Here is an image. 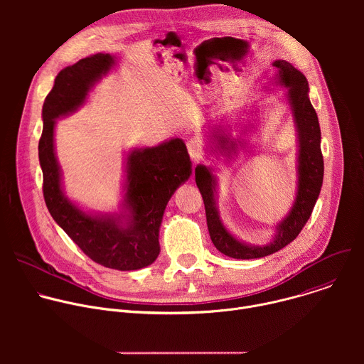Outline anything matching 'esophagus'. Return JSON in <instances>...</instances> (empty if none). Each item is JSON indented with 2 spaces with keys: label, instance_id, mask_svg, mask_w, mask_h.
<instances>
[{
  "label": "esophagus",
  "instance_id": "34e87169",
  "mask_svg": "<svg viewBox=\"0 0 364 364\" xmlns=\"http://www.w3.org/2000/svg\"><path fill=\"white\" fill-rule=\"evenodd\" d=\"M187 149H188V154H190V157H191V160H194V161H197L198 159H200V155H201V146H200V142L197 141V139H188L187 141Z\"/></svg>",
  "mask_w": 364,
  "mask_h": 364
}]
</instances>
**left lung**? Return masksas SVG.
<instances>
[{
	"mask_svg": "<svg viewBox=\"0 0 364 364\" xmlns=\"http://www.w3.org/2000/svg\"><path fill=\"white\" fill-rule=\"evenodd\" d=\"M272 66L277 69L275 80L279 86L287 87L285 100L289 105L294 127L296 132V193L288 215L275 226L272 240L267 245H250L233 236L223 225L218 207V186L219 178L215 174V167L198 164L196 167V183L201 193L207 228L213 245L219 252L235 259H256L272 255L288 243H291L308 222L311 213L320 196L324 161L321 154V131L316 109L311 105L308 96L309 87L305 76L287 60H275ZM256 119L247 124H236L239 135H232L230 124H212L205 131V149L210 157L226 161L237 159L239 151L249 152V134L257 131V114L253 111ZM223 121V119H222Z\"/></svg>",
	"mask_w": 364,
	"mask_h": 364,
	"instance_id": "left-lung-1",
	"label": "left lung"
}]
</instances>
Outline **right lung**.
Instances as JSON below:
<instances>
[{
    "label": "right lung",
    "mask_w": 364,
    "mask_h": 364,
    "mask_svg": "<svg viewBox=\"0 0 364 364\" xmlns=\"http://www.w3.org/2000/svg\"><path fill=\"white\" fill-rule=\"evenodd\" d=\"M118 58L96 53L59 72L43 103L38 160L43 194L55 222L96 264L118 271H136L160 255V228L174 191L191 176V161L181 138L155 146L132 148L124 159V197L119 212L85 210L63 188L56 155V121L82 108L95 85L115 69Z\"/></svg>",
    "instance_id": "add662e5"
}]
</instances>
